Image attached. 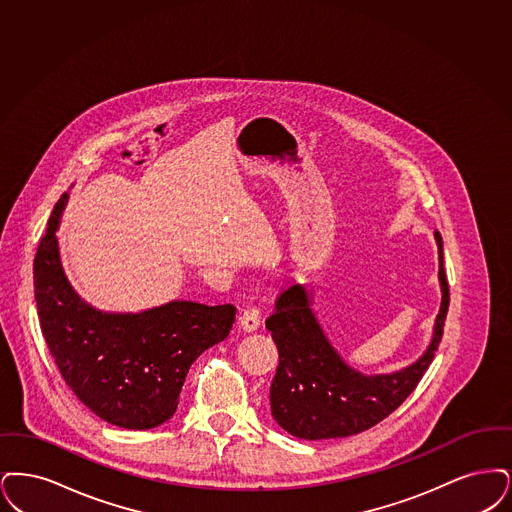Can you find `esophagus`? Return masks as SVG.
I'll list each match as a JSON object with an SVG mask.
<instances>
[{
  "label": "esophagus",
  "instance_id": "34e87169",
  "mask_svg": "<svg viewBox=\"0 0 512 512\" xmlns=\"http://www.w3.org/2000/svg\"><path fill=\"white\" fill-rule=\"evenodd\" d=\"M260 319H262V312L258 306H246L245 312L241 313V317H239V325L243 331L250 333V331L258 329Z\"/></svg>",
  "mask_w": 512,
  "mask_h": 512
}]
</instances>
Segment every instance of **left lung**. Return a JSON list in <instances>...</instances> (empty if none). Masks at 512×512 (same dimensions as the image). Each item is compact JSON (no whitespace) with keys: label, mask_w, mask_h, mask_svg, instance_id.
<instances>
[{"label":"left lung","mask_w":512,"mask_h":512,"mask_svg":"<svg viewBox=\"0 0 512 512\" xmlns=\"http://www.w3.org/2000/svg\"><path fill=\"white\" fill-rule=\"evenodd\" d=\"M436 241L444 296L434 338L417 363L394 375L365 377L350 369L317 325L306 289L290 285L279 292L266 327L279 350L269 401L271 415L281 428L304 440L346 438L386 419L417 388L442 342L449 308L440 233H436Z\"/></svg>","instance_id":"obj_1"}]
</instances>
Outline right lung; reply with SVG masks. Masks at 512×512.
<instances>
[{
  "label": "right lung",
  "instance_id": "right-lung-1",
  "mask_svg": "<svg viewBox=\"0 0 512 512\" xmlns=\"http://www.w3.org/2000/svg\"><path fill=\"white\" fill-rule=\"evenodd\" d=\"M55 204L34 258V296L49 354L74 396L103 421L147 430L178 409L195 359L229 334L237 308L170 302L143 313H101L84 304L63 273Z\"/></svg>",
  "mask_w": 512,
  "mask_h": 512
}]
</instances>
